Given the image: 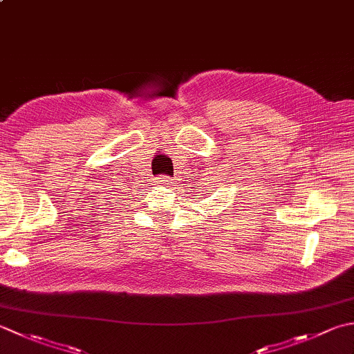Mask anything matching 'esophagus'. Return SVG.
Wrapping results in <instances>:
<instances>
[{"label":"esophagus","instance_id":"esophagus-1","mask_svg":"<svg viewBox=\"0 0 354 354\" xmlns=\"http://www.w3.org/2000/svg\"><path fill=\"white\" fill-rule=\"evenodd\" d=\"M156 181H158V184H161L162 187H171V184H173L169 176H160V178H156Z\"/></svg>","mask_w":354,"mask_h":354}]
</instances>
